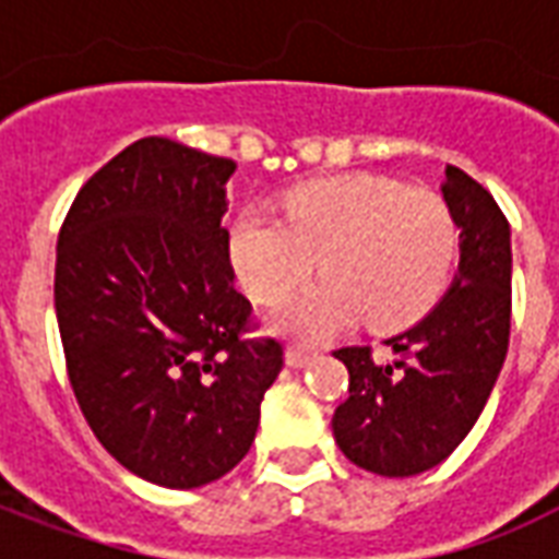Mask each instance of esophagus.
<instances>
[{
  "instance_id": "34e87169",
  "label": "esophagus",
  "mask_w": 559,
  "mask_h": 559,
  "mask_svg": "<svg viewBox=\"0 0 559 559\" xmlns=\"http://www.w3.org/2000/svg\"><path fill=\"white\" fill-rule=\"evenodd\" d=\"M311 359H314V353L308 350V347H302V344H290V347H287V365H290V368H305Z\"/></svg>"
}]
</instances>
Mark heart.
Instances as JSON below:
<instances>
[{
    "label": "heart",
    "instance_id": "b5f03b06",
    "mask_svg": "<svg viewBox=\"0 0 559 559\" xmlns=\"http://www.w3.org/2000/svg\"><path fill=\"white\" fill-rule=\"evenodd\" d=\"M457 233L431 191L380 176H338L293 188L281 221L248 209L230 227V260L257 302L278 305L317 272L323 281L278 311L296 338H326L362 317L374 332L416 323L440 299Z\"/></svg>",
    "mask_w": 559,
    "mask_h": 559
}]
</instances>
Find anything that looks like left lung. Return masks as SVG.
<instances>
[{"label": "left lung", "instance_id": "8db88e82", "mask_svg": "<svg viewBox=\"0 0 559 559\" xmlns=\"http://www.w3.org/2000/svg\"><path fill=\"white\" fill-rule=\"evenodd\" d=\"M443 200L461 230L452 290L416 326L386 341L392 362L371 347L335 350L350 371L332 433L356 467L416 476L452 455L479 419L503 368L512 320L509 221L485 188L445 164Z\"/></svg>", "mask_w": 559, "mask_h": 559}]
</instances>
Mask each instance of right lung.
I'll use <instances>...</instances> for the list:
<instances>
[{
	"label": "right lung",
	"instance_id": "1",
	"mask_svg": "<svg viewBox=\"0 0 559 559\" xmlns=\"http://www.w3.org/2000/svg\"><path fill=\"white\" fill-rule=\"evenodd\" d=\"M230 158L143 138L92 176L56 245V320L74 399L140 479L200 488L254 443L284 344L236 290Z\"/></svg>",
	"mask_w": 559,
	"mask_h": 559
}]
</instances>
